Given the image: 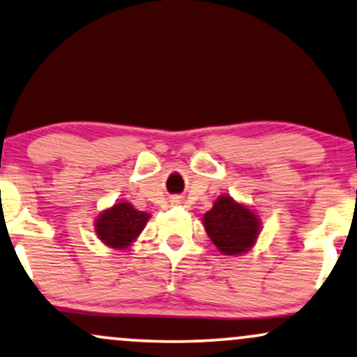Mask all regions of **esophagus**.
I'll use <instances>...</instances> for the list:
<instances>
[{"label":"esophagus","mask_w":357,"mask_h":357,"mask_svg":"<svg viewBox=\"0 0 357 357\" xmlns=\"http://www.w3.org/2000/svg\"><path fill=\"white\" fill-rule=\"evenodd\" d=\"M172 204H174V205H183L185 202H183L182 197H174V199H172Z\"/></svg>","instance_id":"34e87169"}]
</instances>
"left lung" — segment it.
<instances>
[{
  "label": "left lung",
  "mask_w": 357,
  "mask_h": 357,
  "mask_svg": "<svg viewBox=\"0 0 357 357\" xmlns=\"http://www.w3.org/2000/svg\"><path fill=\"white\" fill-rule=\"evenodd\" d=\"M202 222L218 252L228 257L248 252L261 230L258 215L230 195L218 197Z\"/></svg>",
  "instance_id": "obj_1"
}]
</instances>
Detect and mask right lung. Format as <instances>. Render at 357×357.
Here are the masks:
<instances>
[{
	"instance_id": "right-lung-1",
	"label": "right lung",
	"mask_w": 357,
	"mask_h": 357,
	"mask_svg": "<svg viewBox=\"0 0 357 357\" xmlns=\"http://www.w3.org/2000/svg\"><path fill=\"white\" fill-rule=\"evenodd\" d=\"M151 215L139 212L129 202H119L104 210L96 220V233L104 245L116 250H126L140 235Z\"/></svg>"
}]
</instances>
